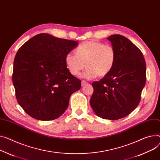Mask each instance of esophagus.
<instances>
[{
	"instance_id": "1",
	"label": "esophagus",
	"mask_w": 160,
	"mask_h": 160,
	"mask_svg": "<svg viewBox=\"0 0 160 160\" xmlns=\"http://www.w3.org/2000/svg\"><path fill=\"white\" fill-rule=\"evenodd\" d=\"M86 83H87V82H86V81L82 80V83H81V84H82V86H84L85 85H86Z\"/></svg>"
}]
</instances>
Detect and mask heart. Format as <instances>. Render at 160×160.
Wrapping results in <instances>:
<instances>
[{"instance_id": "heart-1", "label": "heart", "mask_w": 160, "mask_h": 160, "mask_svg": "<svg viewBox=\"0 0 160 160\" xmlns=\"http://www.w3.org/2000/svg\"><path fill=\"white\" fill-rule=\"evenodd\" d=\"M116 56V51L111 45L100 42L86 41L77 47L76 54L68 53L65 57V63L73 76L78 75L86 63L87 69L80 76L92 80L109 74L114 65Z\"/></svg>"}]
</instances>
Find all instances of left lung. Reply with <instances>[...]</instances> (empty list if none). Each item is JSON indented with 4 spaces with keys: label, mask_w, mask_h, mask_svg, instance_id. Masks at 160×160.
Here are the masks:
<instances>
[{
    "label": "left lung",
    "mask_w": 160,
    "mask_h": 160,
    "mask_svg": "<svg viewBox=\"0 0 160 160\" xmlns=\"http://www.w3.org/2000/svg\"><path fill=\"white\" fill-rule=\"evenodd\" d=\"M108 39L116 51V61L109 74L92 82L90 105L100 118L116 120L139 104L146 82V63L142 51L128 38L113 35Z\"/></svg>",
    "instance_id": "obj_1"
}]
</instances>
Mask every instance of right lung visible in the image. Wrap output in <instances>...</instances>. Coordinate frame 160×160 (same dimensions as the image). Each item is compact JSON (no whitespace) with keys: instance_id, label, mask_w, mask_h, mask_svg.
Wrapping results in <instances>:
<instances>
[{"instance_id":"1","label":"right lung","mask_w":160,"mask_h":160,"mask_svg":"<svg viewBox=\"0 0 160 160\" xmlns=\"http://www.w3.org/2000/svg\"><path fill=\"white\" fill-rule=\"evenodd\" d=\"M78 42L47 33L32 37L14 59L12 75L18 104L32 118L48 121L66 111L81 81L69 72L65 57Z\"/></svg>"}]
</instances>
